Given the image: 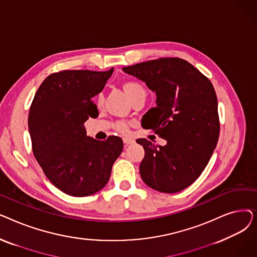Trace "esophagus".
Masks as SVG:
<instances>
[{
	"instance_id": "obj_1",
	"label": "esophagus",
	"mask_w": 257,
	"mask_h": 257,
	"mask_svg": "<svg viewBox=\"0 0 257 257\" xmlns=\"http://www.w3.org/2000/svg\"><path fill=\"white\" fill-rule=\"evenodd\" d=\"M123 142H124V145H125V146H128V145H132V144L134 143V141H133V140H131V139H128V138H125V139H123Z\"/></svg>"
}]
</instances>
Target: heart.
I'll list each match as a JSON object with an SVG mask.
<instances>
[{
	"mask_svg": "<svg viewBox=\"0 0 257 257\" xmlns=\"http://www.w3.org/2000/svg\"><path fill=\"white\" fill-rule=\"evenodd\" d=\"M123 89L125 93L127 94V97L130 99V101L137 99V98H144L146 97V89L144 85L138 81H127V82L123 83ZM104 102V97L103 94L100 93L98 97V104L102 105ZM117 129L121 132H126L127 131V125L124 123H120L117 125Z\"/></svg>",
	"mask_w": 257,
	"mask_h": 257,
	"instance_id": "1",
	"label": "heart"
}]
</instances>
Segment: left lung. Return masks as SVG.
<instances>
[{
	"label": "left lung",
	"instance_id": "8db88e82",
	"mask_svg": "<svg viewBox=\"0 0 257 257\" xmlns=\"http://www.w3.org/2000/svg\"><path fill=\"white\" fill-rule=\"evenodd\" d=\"M156 94V106L143 116L142 126L167 141L155 146L145 139L140 166L143 181L161 193H178L203 172L217 146L218 100L210 81L180 58H160L123 67Z\"/></svg>",
	"mask_w": 257,
	"mask_h": 257
}]
</instances>
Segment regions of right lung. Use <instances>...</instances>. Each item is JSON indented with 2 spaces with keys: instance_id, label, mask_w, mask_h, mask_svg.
<instances>
[{
  "instance_id": "add662e5",
  "label": "right lung",
  "mask_w": 257,
  "mask_h": 257,
  "mask_svg": "<svg viewBox=\"0 0 257 257\" xmlns=\"http://www.w3.org/2000/svg\"><path fill=\"white\" fill-rule=\"evenodd\" d=\"M112 73L113 67L52 74L34 96L28 118L33 153L47 178L66 195L86 197L102 190L123 151L119 138L99 142L83 126L99 115L91 99Z\"/></svg>"
}]
</instances>
